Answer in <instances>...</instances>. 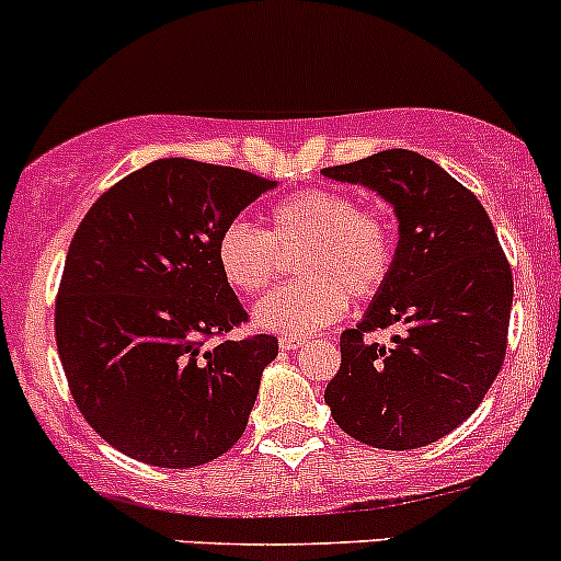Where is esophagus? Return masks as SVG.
I'll return each instance as SVG.
<instances>
[{
    "instance_id": "34e87169",
    "label": "esophagus",
    "mask_w": 561,
    "mask_h": 561,
    "mask_svg": "<svg viewBox=\"0 0 561 561\" xmlns=\"http://www.w3.org/2000/svg\"><path fill=\"white\" fill-rule=\"evenodd\" d=\"M279 347L285 350V353H290V350L301 347V339H298V336H282L279 339Z\"/></svg>"
}]
</instances>
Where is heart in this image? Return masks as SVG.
Here are the masks:
<instances>
[{
  "instance_id": "1",
  "label": "heart",
  "mask_w": 561,
  "mask_h": 561,
  "mask_svg": "<svg viewBox=\"0 0 561 561\" xmlns=\"http://www.w3.org/2000/svg\"><path fill=\"white\" fill-rule=\"evenodd\" d=\"M268 233L230 219L214 241L222 279L233 290L263 293L279 274V249H301V282L254 304V325L307 336L347 314L350 296L371 298L386 287L396 260L393 219L380 203H358L342 190H307L276 203Z\"/></svg>"
}]
</instances>
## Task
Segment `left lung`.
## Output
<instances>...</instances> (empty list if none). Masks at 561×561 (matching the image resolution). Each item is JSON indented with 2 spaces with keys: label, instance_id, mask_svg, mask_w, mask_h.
Instances as JSON below:
<instances>
[{
  "label": "left lung",
  "instance_id": "left-lung-1",
  "mask_svg": "<svg viewBox=\"0 0 561 561\" xmlns=\"http://www.w3.org/2000/svg\"><path fill=\"white\" fill-rule=\"evenodd\" d=\"M322 175L364 184L399 219L393 271L369 312L342 333V366L325 404L344 434L412 450L461 426L507 350L513 274L478 197L417 151L388 149ZM399 324L390 348L365 333Z\"/></svg>",
  "mask_w": 561,
  "mask_h": 561
}]
</instances>
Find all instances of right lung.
<instances>
[{
	"instance_id": "obj_1",
	"label": "right lung",
	"mask_w": 561,
	"mask_h": 561,
	"mask_svg": "<svg viewBox=\"0 0 561 561\" xmlns=\"http://www.w3.org/2000/svg\"><path fill=\"white\" fill-rule=\"evenodd\" d=\"M276 181L165 157L113 184L67 249L56 347L89 426L151 467H201L244 434L268 333L206 347L247 322L214 257L219 230Z\"/></svg>"
}]
</instances>
